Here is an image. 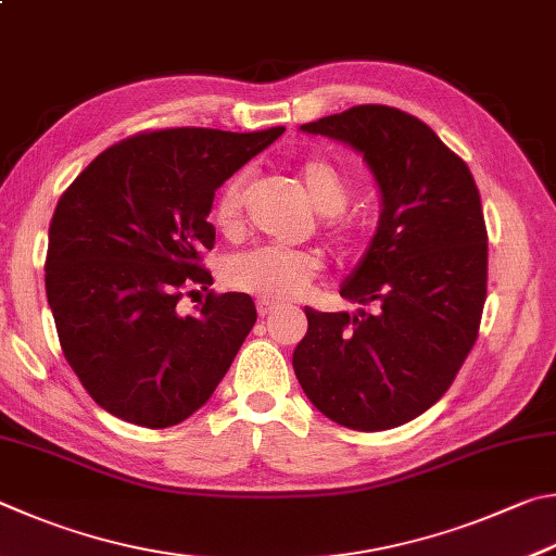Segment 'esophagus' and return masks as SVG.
<instances>
[{
	"label": "esophagus",
	"mask_w": 556,
	"mask_h": 556,
	"mask_svg": "<svg viewBox=\"0 0 556 556\" xmlns=\"http://www.w3.org/2000/svg\"><path fill=\"white\" fill-rule=\"evenodd\" d=\"M256 309H258V315H261V317H268V315L276 313V309H278V303H273V300L261 298L258 303H256Z\"/></svg>",
	"instance_id": "1"
}]
</instances>
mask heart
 Returning <instances> with one entry per match:
<instances>
[{"mask_svg": "<svg viewBox=\"0 0 556 556\" xmlns=\"http://www.w3.org/2000/svg\"><path fill=\"white\" fill-rule=\"evenodd\" d=\"M300 182L313 207L329 214L327 227L337 241H349L354 231L352 219L342 210L352 198V180L349 175L325 155H309L300 163ZM243 190H247V173H233L214 198L212 217L222 231H233L241 222ZM323 270V258L315 251L305 249H278L258 247L237 253L227 261V280L239 290L261 295L266 300H293L305 293Z\"/></svg>", "mask_w": 556, "mask_h": 556, "instance_id": "1", "label": "heart"}]
</instances>
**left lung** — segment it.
<instances>
[{"mask_svg": "<svg viewBox=\"0 0 556 556\" xmlns=\"http://www.w3.org/2000/svg\"><path fill=\"white\" fill-rule=\"evenodd\" d=\"M300 129L364 153L383 210L371 247L342 286V298L362 309L305 307L295 376L337 425L391 430L450 391L479 337L489 280L481 194L469 165L395 106L358 104Z\"/></svg>", "mask_w": 556, "mask_h": 556, "instance_id": "8db88e82", "label": "left lung"}]
</instances>
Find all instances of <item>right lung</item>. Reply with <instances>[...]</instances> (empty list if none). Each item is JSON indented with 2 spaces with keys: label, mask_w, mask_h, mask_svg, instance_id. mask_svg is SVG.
Here are the masks:
<instances>
[{
  "label": "right lung",
  "mask_w": 556,
  "mask_h": 556,
  "mask_svg": "<svg viewBox=\"0 0 556 556\" xmlns=\"http://www.w3.org/2000/svg\"><path fill=\"white\" fill-rule=\"evenodd\" d=\"M286 129L178 126L110 146L71 182L48 229L46 295L65 362L124 422L163 430L200 410L256 325L247 293L178 303L212 273L214 192Z\"/></svg>",
  "instance_id": "obj_1"
}]
</instances>
